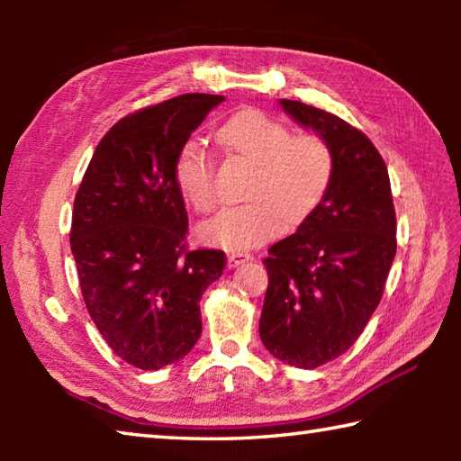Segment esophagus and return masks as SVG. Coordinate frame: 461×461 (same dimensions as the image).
<instances>
[{
    "label": "esophagus",
    "instance_id": "34e87169",
    "mask_svg": "<svg viewBox=\"0 0 461 461\" xmlns=\"http://www.w3.org/2000/svg\"><path fill=\"white\" fill-rule=\"evenodd\" d=\"M252 260H254V256L248 254V252H230L228 254V262H230L231 268H238V267H241V264L252 262Z\"/></svg>",
    "mask_w": 461,
    "mask_h": 461
}]
</instances>
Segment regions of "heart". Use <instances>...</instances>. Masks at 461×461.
Returning a JSON list of instances; mask_svg holds the SVG:
<instances>
[{"instance_id": "1", "label": "heart", "mask_w": 461, "mask_h": 461, "mask_svg": "<svg viewBox=\"0 0 461 461\" xmlns=\"http://www.w3.org/2000/svg\"><path fill=\"white\" fill-rule=\"evenodd\" d=\"M221 144L256 165L248 186L252 201L221 209L201 228L203 241L246 249L275 236L283 221L299 223L321 203L333 176V154L321 138L294 136L285 123L248 109L220 130ZM176 185L199 213L217 203L213 162L205 144L193 138L176 160Z\"/></svg>"}]
</instances>
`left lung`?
Returning a JSON list of instances; mask_svg holds the SVG:
<instances>
[{"label": "left lung", "mask_w": 461, "mask_h": 461, "mask_svg": "<svg viewBox=\"0 0 461 461\" xmlns=\"http://www.w3.org/2000/svg\"><path fill=\"white\" fill-rule=\"evenodd\" d=\"M330 146V189L293 236L268 249L260 339L280 362L317 368L360 338L396 254V217L382 156L360 130L323 109L280 99Z\"/></svg>", "instance_id": "left-lung-1"}]
</instances>
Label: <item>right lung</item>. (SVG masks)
Returning <instances> with one entry per match:
<instances>
[{
	"label": "right lung",
	"instance_id": "right-lung-1",
	"mask_svg": "<svg viewBox=\"0 0 461 461\" xmlns=\"http://www.w3.org/2000/svg\"><path fill=\"white\" fill-rule=\"evenodd\" d=\"M225 97L189 93L140 109L101 138L75 197L71 252L93 323L123 362L160 370L201 335L199 299L221 249H185L176 160Z\"/></svg>",
	"mask_w": 461,
	"mask_h": 461
}]
</instances>
